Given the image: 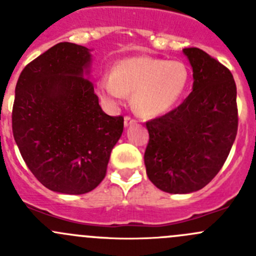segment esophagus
<instances>
[{
  "mask_svg": "<svg viewBox=\"0 0 256 256\" xmlns=\"http://www.w3.org/2000/svg\"><path fill=\"white\" fill-rule=\"evenodd\" d=\"M134 124H136L135 118H130V116H126L125 120H124V125H125V128H128V126L134 125Z\"/></svg>",
  "mask_w": 256,
  "mask_h": 256,
  "instance_id": "obj_1",
  "label": "esophagus"
}]
</instances>
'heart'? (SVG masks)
Wrapping results in <instances>:
<instances>
[{"label":"heart","mask_w":256,"mask_h":256,"mask_svg":"<svg viewBox=\"0 0 256 256\" xmlns=\"http://www.w3.org/2000/svg\"><path fill=\"white\" fill-rule=\"evenodd\" d=\"M188 69L182 62L136 56L116 64L112 76L99 80L102 96L116 102L132 94V104L144 116L170 112L187 88Z\"/></svg>","instance_id":"1"}]
</instances>
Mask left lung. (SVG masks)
Here are the masks:
<instances>
[{
  "label": "left lung",
  "instance_id": "1",
  "mask_svg": "<svg viewBox=\"0 0 256 256\" xmlns=\"http://www.w3.org/2000/svg\"><path fill=\"white\" fill-rule=\"evenodd\" d=\"M193 69L192 92L164 116L147 121L144 166L158 190H202L223 167L238 131L236 85L228 68L200 48H184Z\"/></svg>",
  "mask_w": 256,
  "mask_h": 256
}]
</instances>
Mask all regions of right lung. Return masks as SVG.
I'll return each instance as SVG.
<instances>
[{
	"label": "right lung",
	"instance_id": "right-lung-1",
	"mask_svg": "<svg viewBox=\"0 0 256 256\" xmlns=\"http://www.w3.org/2000/svg\"><path fill=\"white\" fill-rule=\"evenodd\" d=\"M90 66V49L62 42L18 78L14 141L30 172L53 192L84 194L96 188L122 134V116L102 112L94 85L84 78Z\"/></svg>",
	"mask_w": 256,
	"mask_h": 256
}]
</instances>
